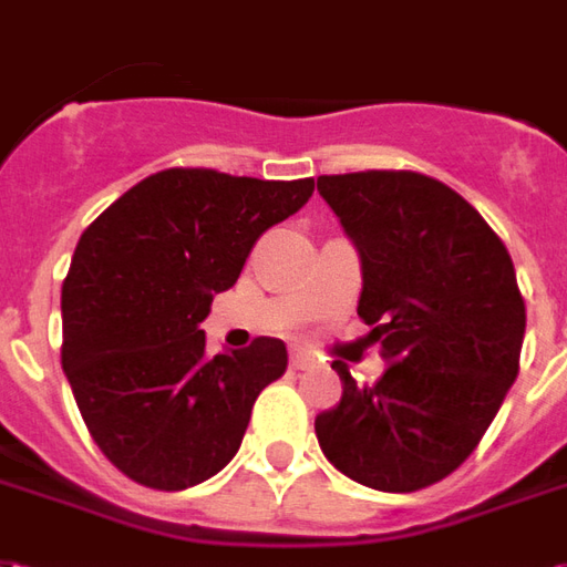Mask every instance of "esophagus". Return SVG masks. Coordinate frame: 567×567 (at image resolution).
<instances>
[{"label": "esophagus", "mask_w": 567, "mask_h": 567, "mask_svg": "<svg viewBox=\"0 0 567 567\" xmlns=\"http://www.w3.org/2000/svg\"><path fill=\"white\" fill-rule=\"evenodd\" d=\"M289 365L296 371H305L311 369L313 365V357L308 353V350H301V347H296V350H289Z\"/></svg>", "instance_id": "obj_1"}]
</instances>
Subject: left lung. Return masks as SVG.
<instances>
[{"mask_svg": "<svg viewBox=\"0 0 567 567\" xmlns=\"http://www.w3.org/2000/svg\"><path fill=\"white\" fill-rule=\"evenodd\" d=\"M359 250L357 313L390 365L313 420L326 458L380 493H414L456 471L519 371L526 301L502 238L447 184L416 172L317 177Z\"/></svg>", "mask_w": 567, "mask_h": 567, "instance_id": "8db88e82", "label": "left lung"}]
</instances>
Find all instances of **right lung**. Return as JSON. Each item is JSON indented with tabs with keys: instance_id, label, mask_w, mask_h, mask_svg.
<instances>
[{
	"instance_id": "1",
	"label": "right lung",
	"mask_w": 567,
	"mask_h": 567,
	"mask_svg": "<svg viewBox=\"0 0 567 567\" xmlns=\"http://www.w3.org/2000/svg\"><path fill=\"white\" fill-rule=\"evenodd\" d=\"M311 193V177L165 168L84 229L63 280V371L130 481L177 493L233 462L256 395L287 371V344L256 338L208 357L198 323L259 235Z\"/></svg>"
}]
</instances>
